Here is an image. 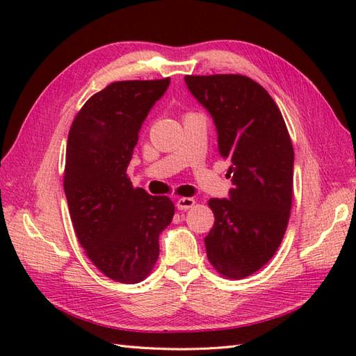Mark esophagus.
Wrapping results in <instances>:
<instances>
[{
	"label": "esophagus",
	"mask_w": 356,
	"mask_h": 356,
	"mask_svg": "<svg viewBox=\"0 0 356 356\" xmlns=\"http://www.w3.org/2000/svg\"><path fill=\"white\" fill-rule=\"evenodd\" d=\"M194 203H195V200H194V199H190V197H182V199H179V200H177L176 207H177V209H180V211H186V209L193 208V207H194Z\"/></svg>",
	"instance_id": "1"
}]
</instances>
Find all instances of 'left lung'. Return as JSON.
I'll use <instances>...</instances> for the list:
<instances>
[{
  "label": "left lung",
  "instance_id": "left-lung-1",
  "mask_svg": "<svg viewBox=\"0 0 356 356\" xmlns=\"http://www.w3.org/2000/svg\"><path fill=\"white\" fill-rule=\"evenodd\" d=\"M208 110L218 153L229 159L228 199H209L216 222L205 237L211 264L228 278L254 274L275 254L289 222L293 148L277 104L241 74L185 76Z\"/></svg>",
  "mask_w": 356,
  "mask_h": 356
}]
</instances>
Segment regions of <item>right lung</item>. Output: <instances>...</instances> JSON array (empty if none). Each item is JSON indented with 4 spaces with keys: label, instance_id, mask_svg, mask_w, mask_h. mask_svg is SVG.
Returning <instances> with one entry per match:
<instances>
[{
    "label": "right lung",
    "instance_id": "obj_1",
    "mask_svg": "<svg viewBox=\"0 0 356 356\" xmlns=\"http://www.w3.org/2000/svg\"><path fill=\"white\" fill-rule=\"evenodd\" d=\"M168 86L170 78L113 82L84 104L67 139L64 191L74 232L118 283L148 277L174 216L166 195H149L127 177L143 120Z\"/></svg>",
    "mask_w": 356,
    "mask_h": 356
}]
</instances>
